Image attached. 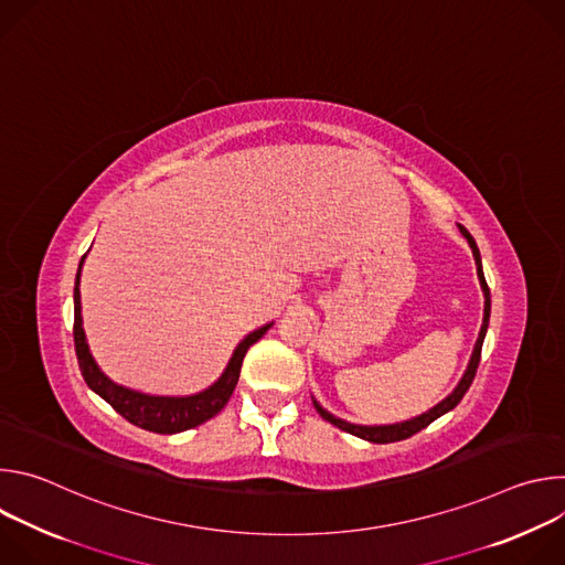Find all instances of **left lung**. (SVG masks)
Returning a JSON list of instances; mask_svg holds the SVG:
<instances>
[{
	"label": "left lung",
	"mask_w": 565,
	"mask_h": 565,
	"mask_svg": "<svg viewBox=\"0 0 565 565\" xmlns=\"http://www.w3.org/2000/svg\"><path fill=\"white\" fill-rule=\"evenodd\" d=\"M458 230L462 232V236L467 238V244L473 253V262H476V273H478V281H480V288H482V295H486V312H482V327H480V333H478V340H476V347H473V353H471V360L467 364V371L462 375V380L458 382V386L443 399L438 402V405L434 409H429L427 414H420L412 420H405V423H395V425H353V423H347L342 418H335L333 414H329L324 407L319 405L317 399H312V405L317 409V414L329 420L331 425H335L338 429L347 431V434H353L358 438H364L369 443H377V445H386V443H397V440H405V438H412L414 434L423 431L425 427H429L436 418L445 416L447 412H451L458 402L462 399V395L467 393V388L471 386L473 382V375H476V369H478V362H480V351H482V340H486V333H488V324H490V308H492V301H490V288H488V281H486V275H482V264H480V253H478V246L473 236L467 232V227H462L458 223Z\"/></svg>",
	"instance_id": "obj_1"
}]
</instances>
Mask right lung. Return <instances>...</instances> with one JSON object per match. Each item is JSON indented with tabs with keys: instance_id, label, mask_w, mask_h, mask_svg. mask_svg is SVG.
Returning a JSON list of instances; mask_svg holds the SVG:
<instances>
[{
	"instance_id": "right-lung-1",
	"label": "right lung",
	"mask_w": 565,
	"mask_h": 565,
	"mask_svg": "<svg viewBox=\"0 0 565 565\" xmlns=\"http://www.w3.org/2000/svg\"><path fill=\"white\" fill-rule=\"evenodd\" d=\"M85 262V257H83ZM83 262H79L77 275H75V288H73V342H75V355H77V364L79 371H83L85 382L89 384L92 391H96L103 399H107L109 405L131 425L153 431V434H179L185 429H194L199 425H203L205 420L214 418L225 405L227 399L238 382V373H241V364H244V358L248 353V349L259 342L266 331L273 324H266L257 331H253L248 338H244L241 342L223 375L205 391L196 393V395H188V397H168V395H147L134 388H125L116 382H111L100 366L96 364L87 338H85V329H83V312H79V270H83Z\"/></svg>"
}]
</instances>
